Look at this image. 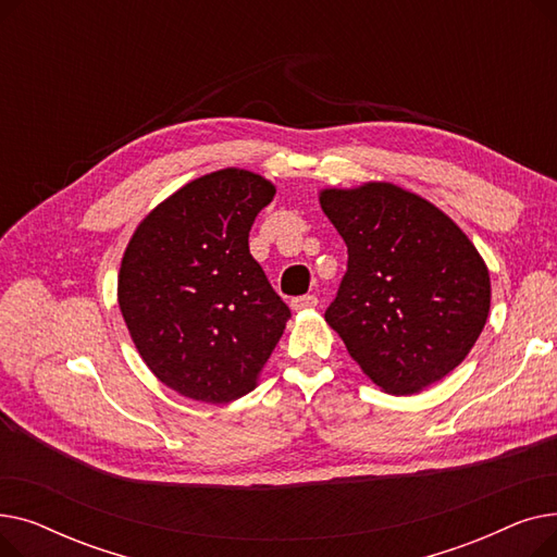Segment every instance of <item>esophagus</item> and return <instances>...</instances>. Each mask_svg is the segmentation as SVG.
I'll use <instances>...</instances> for the list:
<instances>
[{"label":"esophagus","instance_id":"esophagus-1","mask_svg":"<svg viewBox=\"0 0 557 557\" xmlns=\"http://www.w3.org/2000/svg\"><path fill=\"white\" fill-rule=\"evenodd\" d=\"M315 305H318V298H315V296H300V298H294V300H290V309H294V311L313 309Z\"/></svg>","mask_w":557,"mask_h":557}]
</instances>
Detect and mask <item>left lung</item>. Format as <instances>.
Listing matches in <instances>:
<instances>
[{"label":"left lung","mask_w":557,"mask_h":557,"mask_svg":"<svg viewBox=\"0 0 557 557\" xmlns=\"http://www.w3.org/2000/svg\"><path fill=\"white\" fill-rule=\"evenodd\" d=\"M347 246V273L325 311L363 374L416 395L465 361L490 313V273L441 208L395 183L318 191Z\"/></svg>","instance_id":"obj_1"}]
</instances>
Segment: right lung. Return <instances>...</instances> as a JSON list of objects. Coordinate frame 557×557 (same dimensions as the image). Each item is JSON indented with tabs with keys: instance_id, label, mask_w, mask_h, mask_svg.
Masks as SVG:
<instances>
[{
	"instance_id": "1",
	"label": "right lung",
	"mask_w": 557,
	"mask_h": 557,
	"mask_svg": "<svg viewBox=\"0 0 557 557\" xmlns=\"http://www.w3.org/2000/svg\"><path fill=\"white\" fill-rule=\"evenodd\" d=\"M275 196L263 175L227 166L158 202L124 250L116 300L141 361L183 397L225 404L257 388L288 307L248 248Z\"/></svg>"
}]
</instances>
